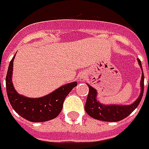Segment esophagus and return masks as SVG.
<instances>
[{
  "mask_svg": "<svg viewBox=\"0 0 149 149\" xmlns=\"http://www.w3.org/2000/svg\"><path fill=\"white\" fill-rule=\"evenodd\" d=\"M84 79H85V75H84V74H81V75L79 76V79H81V80H84Z\"/></svg>",
  "mask_w": 149,
  "mask_h": 149,
  "instance_id": "34e87169",
  "label": "esophagus"
}]
</instances>
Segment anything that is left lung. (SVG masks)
Here are the masks:
<instances>
[{
    "instance_id": "8db88e82",
    "label": "left lung",
    "mask_w": 149,
    "mask_h": 149,
    "mask_svg": "<svg viewBox=\"0 0 149 149\" xmlns=\"http://www.w3.org/2000/svg\"><path fill=\"white\" fill-rule=\"evenodd\" d=\"M138 61H139V64L142 69L140 60L138 59ZM142 70H143V69H142ZM143 84H144V76H143V73L140 82V95L139 96V98L137 100H135V102L131 104L130 105H116V104L105 105V104H100L99 101H97L96 89L88 84L89 91V95L87 96L85 105H84V109L90 117L95 118V119H98V120L106 121V122L120 121L126 117H128L129 114L139 106L141 100H142L143 95Z\"/></svg>"
}]
</instances>
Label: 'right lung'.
Instances as JSON below:
<instances>
[{"mask_svg":"<svg viewBox=\"0 0 149 149\" xmlns=\"http://www.w3.org/2000/svg\"><path fill=\"white\" fill-rule=\"evenodd\" d=\"M14 58L10 62L6 78V93L13 109L26 120L35 123L45 122L57 117L62 110L66 96L77 85V83L73 82L65 84L49 95L41 98L33 99L25 97L19 95L13 86L11 77Z\"/></svg>","mask_w":149,"mask_h":149,"instance_id":"1","label":"right lung"}]
</instances>
